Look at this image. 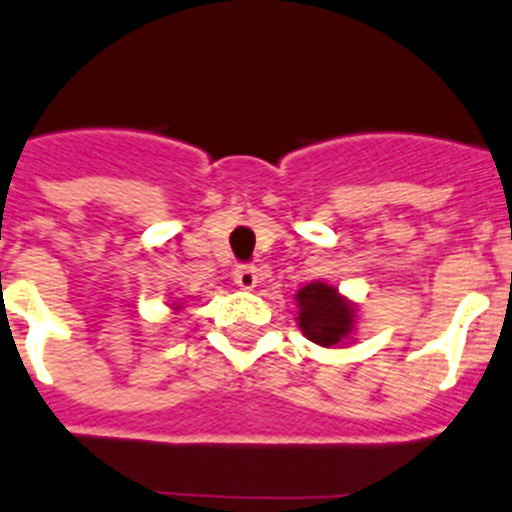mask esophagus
Segmentation results:
<instances>
[{"label": "esophagus", "instance_id": "1", "mask_svg": "<svg viewBox=\"0 0 512 512\" xmlns=\"http://www.w3.org/2000/svg\"><path fill=\"white\" fill-rule=\"evenodd\" d=\"M257 281H260V275H257L255 265H239V268L234 270V283H237L239 288H244V291H252V288L257 286Z\"/></svg>", "mask_w": 512, "mask_h": 512}]
</instances>
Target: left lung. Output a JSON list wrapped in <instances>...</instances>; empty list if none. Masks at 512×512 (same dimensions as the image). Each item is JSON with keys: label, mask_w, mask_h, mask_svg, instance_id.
Masks as SVG:
<instances>
[{"label": "left lung", "mask_w": 512, "mask_h": 512, "mask_svg": "<svg viewBox=\"0 0 512 512\" xmlns=\"http://www.w3.org/2000/svg\"><path fill=\"white\" fill-rule=\"evenodd\" d=\"M299 327L311 342L322 348L340 345L353 332V306L327 283H309L296 293Z\"/></svg>", "instance_id": "8db88e82"}]
</instances>
